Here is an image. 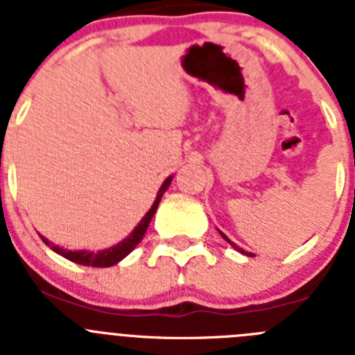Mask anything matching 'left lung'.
Wrapping results in <instances>:
<instances>
[{
	"label": "left lung",
	"mask_w": 355,
	"mask_h": 355,
	"mask_svg": "<svg viewBox=\"0 0 355 355\" xmlns=\"http://www.w3.org/2000/svg\"><path fill=\"white\" fill-rule=\"evenodd\" d=\"M220 234H222V238H224V240H225V241H229V243H231V245H233V247H234V249H238V250H240V252H241V254H245V256H252V254H250V252H247V250H243V249H240V247H236V245H234L233 241L229 240V238H227V236H225V234H224V233H220Z\"/></svg>",
	"instance_id": "left-lung-1"
}]
</instances>
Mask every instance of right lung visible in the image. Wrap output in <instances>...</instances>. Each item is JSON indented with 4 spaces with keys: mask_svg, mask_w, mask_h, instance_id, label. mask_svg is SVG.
Returning a JSON list of instances; mask_svg holds the SVG:
<instances>
[{
    "mask_svg": "<svg viewBox=\"0 0 355 355\" xmlns=\"http://www.w3.org/2000/svg\"><path fill=\"white\" fill-rule=\"evenodd\" d=\"M171 181H172V178H167V180H165V183H163L162 188L158 190V196H156L155 205L150 206V209L146 213V216H144L142 220H140V224L133 229V233H131L128 238H124V240H122L121 243H117L115 247H110V249L101 250V252H89V250H67V249H62V247L53 245L51 241L46 240L44 236H40V238H42V241L46 243V245L53 247V250H55V252H58L60 256L67 258L69 261L78 263V265L101 266V268H103V266L115 265V263L121 261L122 258H126L128 254H130L131 250H133L135 247L140 243V240H142L144 234H146L147 227H149L150 218H153V215H155L156 209H158L159 199H162V196L165 193V190L168 188Z\"/></svg>",
    "mask_w": 355,
    "mask_h": 355,
    "instance_id": "add662e5",
    "label": "right lung"
}]
</instances>
